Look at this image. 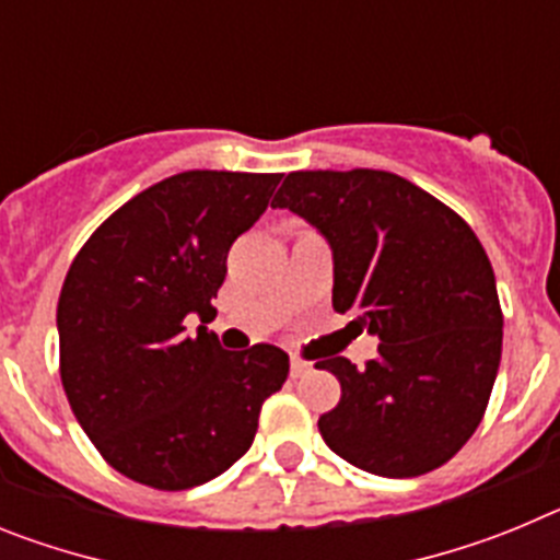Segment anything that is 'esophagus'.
<instances>
[{
    "label": "esophagus",
    "mask_w": 560,
    "mask_h": 560,
    "mask_svg": "<svg viewBox=\"0 0 560 560\" xmlns=\"http://www.w3.org/2000/svg\"><path fill=\"white\" fill-rule=\"evenodd\" d=\"M305 373H311V364L305 359H291V375H294V378H303Z\"/></svg>",
    "instance_id": "34e87169"
}]
</instances>
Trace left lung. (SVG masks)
Segmentation results:
<instances>
[{
  "label": "left lung",
  "mask_w": 560,
  "mask_h": 560,
  "mask_svg": "<svg viewBox=\"0 0 560 560\" xmlns=\"http://www.w3.org/2000/svg\"><path fill=\"white\" fill-rule=\"evenodd\" d=\"M271 207L296 212L334 252V308L378 355L319 361L341 398L319 418L330 452L378 477H420L454 457L482 420L502 308L479 237L452 207L387 171H294Z\"/></svg>",
  "instance_id": "left-lung-1"
}]
</instances>
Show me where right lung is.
Segmentation results:
<instances>
[{
    "mask_svg": "<svg viewBox=\"0 0 560 560\" xmlns=\"http://www.w3.org/2000/svg\"><path fill=\"white\" fill-rule=\"evenodd\" d=\"M283 173L185 171L137 192L89 237L58 296L61 384L114 471L187 491L249 452L289 353H230L185 319L215 314L226 255Z\"/></svg>",
    "mask_w": 560,
    "mask_h": 560,
    "instance_id": "add662e5",
    "label": "right lung"
}]
</instances>
